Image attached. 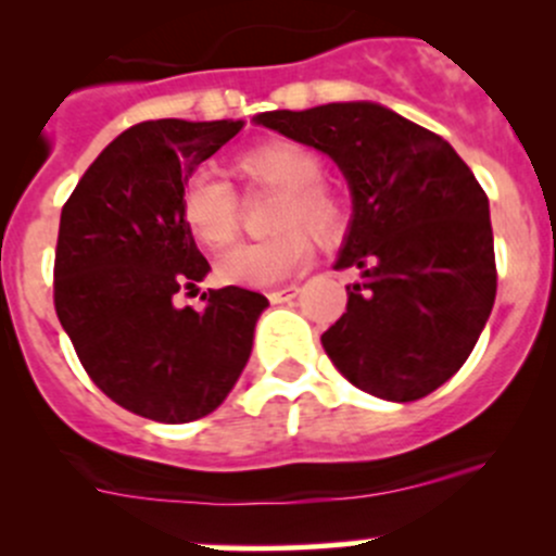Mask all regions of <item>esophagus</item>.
<instances>
[{"mask_svg": "<svg viewBox=\"0 0 556 556\" xmlns=\"http://www.w3.org/2000/svg\"><path fill=\"white\" fill-rule=\"evenodd\" d=\"M295 295H299V285H285V288L271 290V293H268V301H271V304H288Z\"/></svg>", "mask_w": 556, "mask_h": 556, "instance_id": "34e87169", "label": "esophagus"}]
</instances>
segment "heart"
<instances>
[{
  "instance_id": "obj_1",
  "label": "heart",
  "mask_w": 556,
  "mask_h": 556,
  "mask_svg": "<svg viewBox=\"0 0 556 556\" xmlns=\"http://www.w3.org/2000/svg\"><path fill=\"white\" fill-rule=\"evenodd\" d=\"M247 188L277 190L271 212L274 237L237 244L217 263V279L237 288H271L309 266L312 237L339 242L350 228L344 195L323 179V161L290 139H268L247 148L233 161ZM179 217L190 237L206 250H223L239 231V195L226 179L199 169L179 190ZM311 231L306 232L305 228Z\"/></svg>"
}]
</instances>
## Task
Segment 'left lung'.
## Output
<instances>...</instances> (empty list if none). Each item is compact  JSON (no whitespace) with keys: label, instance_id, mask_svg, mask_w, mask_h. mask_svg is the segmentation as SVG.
<instances>
[{"label":"left lung","instance_id":"8db88e82","mask_svg":"<svg viewBox=\"0 0 556 556\" xmlns=\"http://www.w3.org/2000/svg\"><path fill=\"white\" fill-rule=\"evenodd\" d=\"M261 126L328 153L350 179L361 268L323 333L333 366L384 401H417L459 371L495 304L490 201L439 134L371 102L263 112Z\"/></svg>","mask_w":556,"mask_h":556}]
</instances>
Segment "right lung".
Wrapping results in <instances>:
<instances>
[{"label": "right lung", "mask_w": 556, "mask_h": 556, "mask_svg": "<svg viewBox=\"0 0 556 556\" xmlns=\"http://www.w3.org/2000/svg\"><path fill=\"white\" fill-rule=\"evenodd\" d=\"M242 126L137 123L106 144L61 210L55 314L91 382L155 422H193L226 401L268 306L233 285L201 293L204 309L174 306L210 271L179 217V190Z\"/></svg>", "instance_id": "1"}]
</instances>
